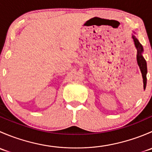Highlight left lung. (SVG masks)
<instances>
[{"label": "left lung", "mask_w": 152, "mask_h": 152, "mask_svg": "<svg viewBox=\"0 0 152 152\" xmlns=\"http://www.w3.org/2000/svg\"><path fill=\"white\" fill-rule=\"evenodd\" d=\"M132 39L134 41V46H135L136 49H137V56H136V59H137V65H138L139 67H140V72L142 73V82H143V89L145 90V87H146V74H147V64L146 61L144 59L143 57V48H142V45L140 43L138 39L136 38V37L134 34H132Z\"/></svg>", "instance_id": "1"}]
</instances>
